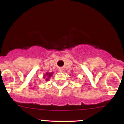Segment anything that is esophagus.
<instances>
[{
  "label": "esophagus",
  "instance_id": "34e87169",
  "mask_svg": "<svg viewBox=\"0 0 124 124\" xmlns=\"http://www.w3.org/2000/svg\"><path fill=\"white\" fill-rule=\"evenodd\" d=\"M62 70H63V69H61V68H60V69H59V71H60V72H62Z\"/></svg>",
  "mask_w": 124,
  "mask_h": 124
}]
</instances>
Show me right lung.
Returning a JSON list of instances; mask_svg holds the SVG:
<instances>
[{
  "instance_id": "obj_1",
  "label": "right lung",
  "mask_w": 124,
  "mask_h": 124,
  "mask_svg": "<svg viewBox=\"0 0 124 124\" xmlns=\"http://www.w3.org/2000/svg\"><path fill=\"white\" fill-rule=\"evenodd\" d=\"M52 73H47L46 75H47V76H48V78H46V80H48V79H49V78H50V76H51V75H52Z\"/></svg>"
}]
</instances>
